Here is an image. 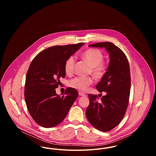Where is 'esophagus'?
<instances>
[{
  "mask_svg": "<svg viewBox=\"0 0 156 156\" xmlns=\"http://www.w3.org/2000/svg\"><path fill=\"white\" fill-rule=\"evenodd\" d=\"M78 94H79V95H80V96H81V97H86V96H87L85 94H84L82 93L81 92H78Z\"/></svg>",
  "mask_w": 156,
  "mask_h": 156,
  "instance_id": "obj_1",
  "label": "esophagus"
}]
</instances>
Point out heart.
I'll return each mask as SVG.
<instances>
[{"instance_id":"1","label":"heart","mask_w":156,"mask_h":156,"mask_svg":"<svg viewBox=\"0 0 156 156\" xmlns=\"http://www.w3.org/2000/svg\"><path fill=\"white\" fill-rule=\"evenodd\" d=\"M82 58L86 61L90 68L89 73L96 79H101L104 76L106 70V66L103 62L104 55L101 51L89 48L82 54ZM75 59L73 56L69 57L66 60L64 65V69L67 75H71L74 71ZM93 83V79L90 76H77L69 80L68 85L75 89L84 92L87 90Z\"/></svg>"}]
</instances>
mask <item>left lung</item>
<instances>
[{"mask_svg":"<svg viewBox=\"0 0 156 156\" xmlns=\"http://www.w3.org/2000/svg\"><path fill=\"white\" fill-rule=\"evenodd\" d=\"M90 47L105 48L109 54L106 72L96 88L106 95L99 98L89 94V105L86 116L89 123L102 132L111 130L121 122L129 104L131 85L130 67L126 55L110 42L97 43Z\"/></svg>","mask_w":156,"mask_h":156,"instance_id":"obj_1","label":"left lung"}]
</instances>
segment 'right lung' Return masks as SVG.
I'll return each mask as SVG.
<instances>
[{
  "label": "right lung",
  "instance_id": "right-lung-1",
  "mask_svg": "<svg viewBox=\"0 0 156 156\" xmlns=\"http://www.w3.org/2000/svg\"><path fill=\"white\" fill-rule=\"evenodd\" d=\"M85 43L49 47L38 53L30 64L26 78L24 98L33 120L45 128L58 125L67 116L78 96L77 90L67 88L57 94L59 79L64 78L65 62Z\"/></svg>",
  "mask_w": 156,
  "mask_h": 156
}]
</instances>
